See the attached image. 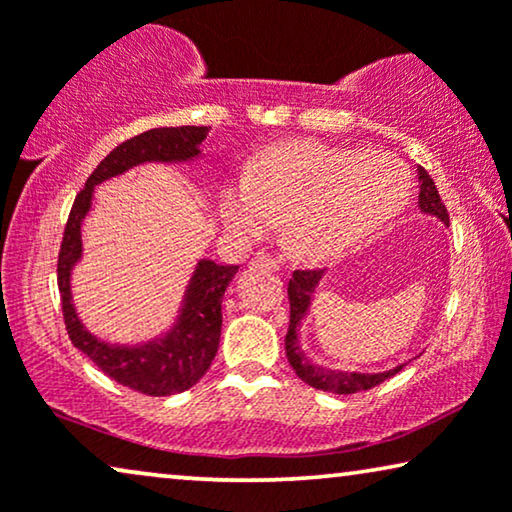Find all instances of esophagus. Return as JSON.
<instances>
[{
	"label": "esophagus",
	"instance_id": "obj_1",
	"mask_svg": "<svg viewBox=\"0 0 512 512\" xmlns=\"http://www.w3.org/2000/svg\"><path fill=\"white\" fill-rule=\"evenodd\" d=\"M251 265H256V268H268V270H272V272L279 270V263L275 261V258L265 256V254L251 258Z\"/></svg>",
	"mask_w": 512,
	"mask_h": 512
}]
</instances>
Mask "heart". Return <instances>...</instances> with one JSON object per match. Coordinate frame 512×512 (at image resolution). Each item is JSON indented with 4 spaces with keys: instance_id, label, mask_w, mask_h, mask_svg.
<instances>
[{
    "instance_id": "b5f03b06",
    "label": "heart",
    "mask_w": 512,
    "mask_h": 512,
    "mask_svg": "<svg viewBox=\"0 0 512 512\" xmlns=\"http://www.w3.org/2000/svg\"><path fill=\"white\" fill-rule=\"evenodd\" d=\"M410 172L387 153L319 142L272 146L223 188L219 212L237 235L256 237L284 219L293 254L324 261L359 247L398 216Z\"/></svg>"
}]
</instances>
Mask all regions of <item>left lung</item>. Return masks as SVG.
<instances>
[{"mask_svg": "<svg viewBox=\"0 0 512 512\" xmlns=\"http://www.w3.org/2000/svg\"><path fill=\"white\" fill-rule=\"evenodd\" d=\"M419 209L424 214L436 216L450 226V216H447V209L440 200L438 188L429 177V172L424 167H419ZM324 277V270H296L293 277L289 279V305H291V319H289V333H286V359H289L291 368L296 370V375L305 384H310L314 389L331 391V394H356V391L373 389L377 384H382L387 377L396 375L403 366H396L394 370H384V373H349V370H331L324 366H314V363L307 359L303 349H300L298 340V328L300 321L307 312H310L314 289H317L319 279Z\"/></svg>", "mask_w": 512, "mask_h": 512, "instance_id": "8db88e82", "label": "left lung"}]
</instances>
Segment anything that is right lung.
Masks as SVG:
<instances>
[{
  "mask_svg": "<svg viewBox=\"0 0 512 512\" xmlns=\"http://www.w3.org/2000/svg\"><path fill=\"white\" fill-rule=\"evenodd\" d=\"M207 125H179V128H153L142 135L118 144L76 195L69 212L65 235H62L58 256V289L62 298V317L69 340L81 349L104 375L123 387L135 389L146 396H172L191 389L212 366L221 338V300L228 284L233 282L237 265H219L209 258L195 265L191 282L181 300L179 317L163 338L142 342V345H111L97 340L86 331L72 305V268L81 261V221L93 205L97 184L130 167L144 163H186L200 156Z\"/></svg>",
  "mask_w": 512,
  "mask_h": 512,
  "instance_id": "add662e5",
  "label": "right lung"
}]
</instances>
